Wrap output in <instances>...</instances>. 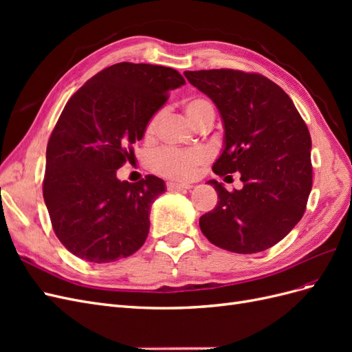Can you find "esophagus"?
I'll return each mask as SVG.
<instances>
[{
    "label": "esophagus",
    "instance_id": "1",
    "mask_svg": "<svg viewBox=\"0 0 352 352\" xmlns=\"http://www.w3.org/2000/svg\"><path fill=\"white\" fill-rule=\"evenodd\" d=\"M192 188L190 184H179V182H167V189L168 190H180V189H189Z\"/></svg>",
    "mask_w": 352,
    "mask_h": 352
}]
</instances>
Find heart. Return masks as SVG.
Segmentation results:
<instances>
[{
    "label": "heart",
    "instance_id": "obj_1",
    "mask_svg": "<svg viewBox=\"0 0 352 352\" xmlns=\"http://www.w3.org/2000/svg\"><path fill=\"white\" fill-rule=\"evenodd\" d=\"M185 113L188 119L198 126L208 116H214L212 105L202 97H189L185 104ZM160 120V113H155L145 126V136L151 138L157 131ZM207 160V153L204 150H175V148H164L158 151L151 158V167L155 173L185 180L192 177L198 166Z\"/></svg>",
    "mask_w": 352,
    "mask_h": 352
}]
</instances>
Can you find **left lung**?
Segmentation results:
<instances>
[{"mask_svg": "<svg viewBox=\"0 0 352 352\" xmlns=\"http://www.w3.org/2000/svg\"><path fill=\"white\" fill-rule=\"evenodd\" d=\"M216 104L225 140L212 170L241 173L242 189L217 180L214 210L199 228L216 247L254 254L273 247L301 220L313 186L311 138L287 94L258 73L232 69L185 72Z\"/></svg>", "mask_w": 352, "mask_h": 352, "instance_id": "8db88e82", "label": "left lung"}]
</instances>
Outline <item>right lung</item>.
Segmentation results:
<instances>
[{
  "label": "right lung",
  "instance_id": "add662e5",
  "mask_svg": "<svg viewBox=\"0 0 352 352\" xmlns=\"http://www.w3.org/2000/svg\"><path fill=\"white\" fill-rule=\"evenodd\" d=\"M182 85L172 67L117 63L67 101L47 145L42 192L52 229L73 255L111 263L144 245L164 180L148 175L129 184L116 175L168 92Z\"/></svg>",
  "mask_w": 352,
  "mask_h": 352
}]
</instances>
